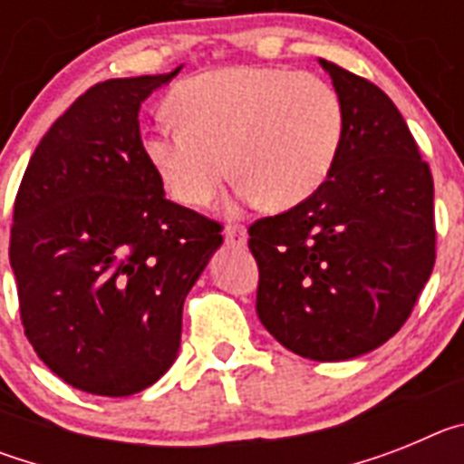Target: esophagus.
<instances>
[{
	"label": "esophagus",
	"mask_w": 464,
	"mask_h": 464,
	"mask_svg": "<svg viewBox=\"0 0 464 464\" xmlns=\"http://www.w3.org/2000/svg\"><path fill=\"white\" fill-rule=\"evenodd\" d=\"M225 244L232 246V248H241L246 246V229L244 227H227L223 232Z\"/></svg>",
	"instance_id": "1"
}]
</instances>
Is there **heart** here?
<instances>
[{
	"label": "heart",
	"instance_id": "b5f03b06",
	"mask_svg": "<svg viewBox=\"0 0 464 464\" xmlns=\"http://www.w3.org/2000/svg\"><path fill=\"white\" fill-rule=\"evenodd\" d=\"M169 113L176 125L143 134L141 149L186 207L207 204L227 167L239 176V199L297 207L330 179L346 132L343 102L325 79L256 64L183 81L169 94Z\"/></svg>",
	"mask_w": 464,
	"mask_h": 464
}]
</instances>
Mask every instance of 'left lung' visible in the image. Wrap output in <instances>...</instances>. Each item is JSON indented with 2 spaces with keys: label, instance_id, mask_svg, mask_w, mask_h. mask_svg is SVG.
I'll return each instance as SVG.
<instances>
[{
  "label": "left lung",
  "instance_id": "left-lung-1",
  "mask_svg": "<svg viewBox=\"0 0 464 464\" xmlns=\"http://www.w3.org/2000/svg\"><path fill=\"white\" fill-rule=\"evenodd\" d=\"M346 113L342 153L306 202L248 229L257 318L293 353L339 362L404 325L434 267V186L407 122L370 81L318 60Z\"/></svg>",
  "mask_w": 464,
  "mask_h": 464
}]
</instances>
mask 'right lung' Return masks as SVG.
Instances as JSON below:
<instances>
[{"instance_id":"1","label":"right lung","mask_w":464,"mask_h":464,"mask_svg":"<svg viewBox=\"0 0 464 464\" xmlns=\"http://www.w3.org/2000/svg\"><path fill=\"white\" fill-rule=\"evenodd\" d=\"M169 73L111 79L41 139L14 207L8 260L36 355L104 397L153 385L181 346L183 302L220 225L169 202L143 158L139 109Z\"/></svg>"}]
</instances>
